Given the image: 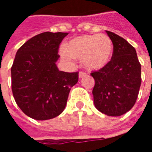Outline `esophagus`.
<instances>
[{"mask_svg":"<svg viewBox=\"0 0 152 152\" xmlns=\"http://www.w3.org/2000/svg\"><path fill=\"white\" fill-rule=\"evenodd\" d=\"M87 74L86 72H80L79 73V78H82L84 76H86Z\"/></svg>","mask_w":152,"mask_h":152,"instance_id":"esophagus-1","label":"esophagus"}]
</instances>
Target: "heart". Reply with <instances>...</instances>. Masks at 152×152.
Segmentation results:
<instances>
[{"label":"heart","instance_id":"heart-1","mask_svg":"<svg viewBox=\"0 0 152 152\" xmlns=\"http://www.w3.org/2000/svg\"><path fill=\"white\" fill-rule=\"evenodd\" d=\"M113 52L112 40L105 34L84 35L73 38L62 50L63 59L81 61L89 70H99L109 63Z\"/></svg>","mask_w":152,"mask_h":152}]
</instances>
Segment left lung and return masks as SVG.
<instances>
[{
	"label": "left lung",
	"mask_w": 152,
	"mask_h": 152,
	"mask_svg": "<svg viewBox=\"0 0 152 152\" xmlns=\"http://www.w3.org/2000/svg\"><path fill=\"white\" fill-rule=\"evenodd\" d=\"M106 32L113 44V53L104 67L91 73L95 81L94 103L103 114L119 116L136 102L142 81L141 64L136 50L127 40L112 31Z\"/></svg>",
	"instance_id": "1"
}]
</instances>
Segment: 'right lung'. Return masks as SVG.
<instances>
[{
  "mask_svg": "<svg viewBox=\"0 0 152 152\" xmlns=\"http://www.w3.org/2000/svg\"><path fill=\"white\" fill-rule=\"evenodd\" d=\"M67 32L40 33L17 51L11 67V87L17 105L29 117L45 121L59 115L66 105L78 72L59 71L58 47Z\"/></svg>",
  "mask_w": 152,
  "mask_h": 152,
  "instance_id": "right-lung-1",
  "label": "right lung"
}]
</instances>
